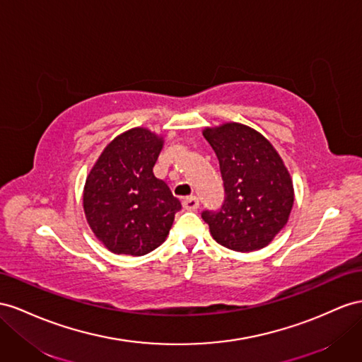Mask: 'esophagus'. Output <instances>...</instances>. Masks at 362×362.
I'll return each instance as SVG.
<instances>
[{
	"label": "esophagus",
	"mask_w": 362,
	"mask_h": 362,
	"mask_svg": "<svg viewBox=\"0 0 362 362\" xmlns=\"http://www.w3.org/2000/svg\"><path fill=\"white\" fill-rule=\"evenodd\" d=\"M183 208L187 211H196L199 208V199L196 196H189L183 199Z\"/></svg>",
	"instance_id": "esophagus-1"
}]
</instances>
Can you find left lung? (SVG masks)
Instances as JSON below:
<instances>
[{"instance_id":"obj_1","label":"left lung","mask_w":362,"mask_h":362,"mask_svg":"<svg viewBox=\"0 0 362 362\" xmlns=\"http://www.w3.org/2000/svg\"><path fill=\"white\" fill-rule=\"evenodd\" d=\"M216 151L225 200L202 218L212 238L237 252H251L272 242L287 223L293 205L291 175L275 148L260 133L242 124L203 132Z\"/></svg>"}]
</instances>
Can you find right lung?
I'll return each mask as SVG.
<instances>
[{
  "label": "right lung",
  "mask_w": 362,
  "mask_h": 362,
  "mask_svg": "<svg viewBox=\"0 0 362 362\" xmlns=\"http://www.w3.org/2000/svg\"><path fill=\"white\" fill-rule=\"evenodd\" d=\"M162 139L145 128L117 136L90 171L84 211L93 233L115 254L145 255L160 246L182 209L153 174Z\"/></svg>",
  "instance_id": "1"
}]
</instances>
